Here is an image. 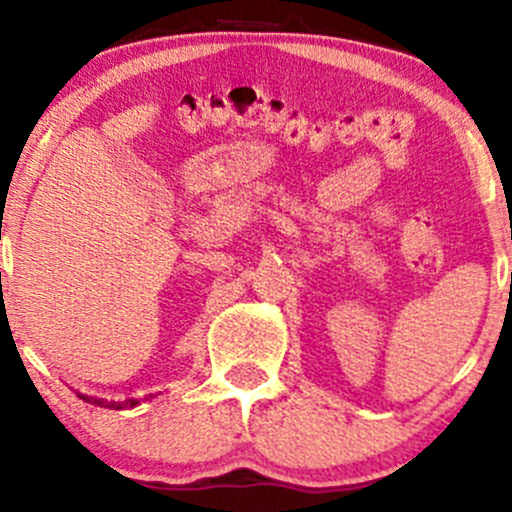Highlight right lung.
<instances>
[{
    "mask_svg": "<svg viewBox=\"0 0 512 512\" xmlns=\"http://www.w3.org/2000/svg\"><path fill=\"white\" fill-rule=\"evenodd\" d=\"M84 401H91V404L96 406H106V409H131V406H136L138 401L136 399H126V401H103V399H89V396L79 394Z\"/></svg>",
    "mask_w": 512,
    "mask_h": 512,
    "instance_id": "right-lung-1",
    "label": "right lung"
}]
</instances>
